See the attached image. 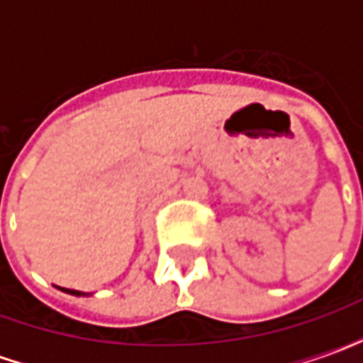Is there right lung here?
<instances>
[{
	"label": "right lung",
	"instance_id": "obj_1",
	"mask_svg": "<svg viewBox=\"0 0 363 363\" xmlns=\"http://www.w3.org/2000/svg\"><path fill=\"white\" fill-rule=\"evenodd\" d=\"M62 291H66V294H72V296H85V294H82V291H77V289H66V288H62Z\"/></svg>",
	"mask_w": 363,
	"mask_h": 363
}]
</instances>
